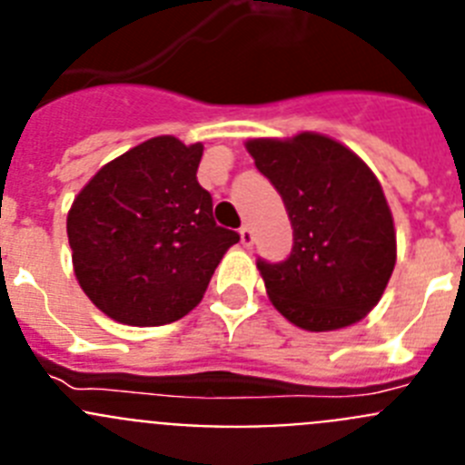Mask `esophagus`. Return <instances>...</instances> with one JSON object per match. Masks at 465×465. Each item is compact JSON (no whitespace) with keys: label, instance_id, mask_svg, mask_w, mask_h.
<instances>
[{"label":"esophagus","instance_id":"1","mask_svg":"<svg viewBox=\"0 0 465 465\" xmlns=\"http://www.w3.org/2000/svg\"><path fill=\"white\" fill-rule=\"evenodd\" d=\"M240 237H242V244L244 246H252L253 244V230L249 225H242L240 228Z\"/></svg>","mask_w":465,"mask_h":465}]
</instances>
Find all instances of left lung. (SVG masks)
<instances>
[{"instance_id": "1", "label": "left lung", "mask_w": 465, "mask_h": 465, "mask_svg": "<svg viewBox=\"0 0 465 465\" xmlns=\"http://www.w3.org/2000/svg\"><path fill=\"white\" fill-rule=\"evenodd\" d=\"M244 146L293 225L291 256L258 261L274 310L312 332L359 323L396 265V228L377 176L354 151L319 133Z\"/></svg>"}]
</instances>
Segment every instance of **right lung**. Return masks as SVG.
<instances>
[{"mask_svg":"<svg viewBox=\"0 0 465 465\" xmlns=\"http://www.w3.org/2000/svg\"><path fill=\"white\" fill-rule=\"evenodd\" d=\"M203 143L146 139L106 163L74 197L67 237L90 302L127 326L179 322L200 305L235 230L216 225L197 183Z\"/></svg>","mask_w":465,"mask_h":465,"instance_id":"right-lung-1","label":"right lung"}]
</instances>
